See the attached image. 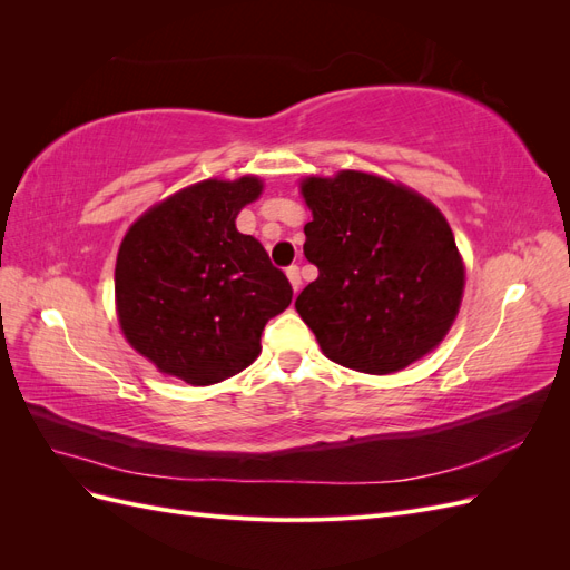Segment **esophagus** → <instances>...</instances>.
Here are the masks:
<instances>
[{
	"label": "esophagus",
	"instance_id": "esophagus-1",
	"mask_svg": "<svg viewBox=\"0 0 570 570\" xmlns=\"http://www.w3.org/2000/svg\"><path fill=\"white\" fill-rule=\"evenodd\" d=\"M285 273H287V278H289V283H292V289L297 292V289L302 287V275H299V268H297V266H289Z\"/></svg>",
	"mask_w": 570,
	"mask_h": 570
}]
</instances>
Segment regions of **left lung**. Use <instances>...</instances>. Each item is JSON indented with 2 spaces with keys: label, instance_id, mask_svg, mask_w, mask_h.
<instances>
[{
  "label": "left lung",
  "instance_id": "left-lung-1",
  "mask_svg": "<svg viewBox=\"0 0 570 570\" xmlns=\"http://www.w3.org/2000/svg\"><path fill=\"white\" fill-rule=\"evenodd\" d=\"M304 256L318 268L295 302L323 354L371 375L433 352L463 295L450 223L413 189L361 170L306 178Z\"/></svg>",
  "mask_w": 570,
  "mask_h": 570
}]
</instances>
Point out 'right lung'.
Returning a JSON list of instances; mask_svg holds the SVG:
<instances>
[{
    "mask_svg": "<svg viewBox=\"0 0 570 570\" xmlns=\"http://www.w3.org/2000/svg\"><path fill=\"white\" fill-rule=\"evenodd\" d=\"M264 183L202 180L151 206L120 243L116 308L132 350L166 375L214 385L262 352L292 285L256 237L235 228Z\"/></svg>",
    "mask_w": 570,
    "mask_h": 570,
    "instance_id": "obj_1",
    "label": "right lung"
}]
</instances>
